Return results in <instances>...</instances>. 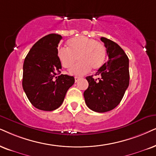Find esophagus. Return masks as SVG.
<instances>
[{
    "instance_id": "34e87169",
    "label": "esophagus",
    "mask_w": 156,
    "mask_h": 156,
    "mask_svg": "<svg viewBox=\"0 0 156 156\" xmlns=\"http://www.w3.org/2000/svg\"><path fill=\"white\" fill-rule=\"evenodd\" d=\"M79 79H80L79 77H78V76H76V77H75V81H76V82H78V80H79Z\"/></svg>"
}]
</instances>
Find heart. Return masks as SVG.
<instances>
[{"label": "heart", "mask_w": 156, "mask_h": 156, "mask_svg": "<svg viewBox=\"0 0 156 156\" xmlns=\"http://www.w3.org/2000/svg\"><path fill=\"white\" fill-rule=\"evenodd\" d=\"M67 44L68 49L60 47L57 55L65 68H70L78 58L80 62L69 70L71 75L83 76L88 73L90 68L97 70L105 63L106 49L101 42L80 36L70 39Z\"/></svg>", "instance_id": "obj_1"}]
</instances>
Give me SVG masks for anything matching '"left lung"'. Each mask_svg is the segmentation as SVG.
<instances>
[{"instance_id":"1","label":"left lung","mask_w":156,"mask_h":156,"mask_svg":"<svg viewBox=\"0 0 156 156\" xmlns=\"http://www.w3.org/2000/svg\"><path fill=\"white\" fill-rule=\"evenodd\" d=\"M106 48L108 61L98 69L94 79L86 77L88 87L83 93L86 105L96 112L114 109L122 101L129 83V59L124 50L113 41L101 37Z\"/></svg>"}]
</instances>
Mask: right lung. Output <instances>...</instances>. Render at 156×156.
Instances as JSON below:
<instances>
[{
  "label": "right lung",
  "mask_w": 156,
  "mask_h": 156,
  "mask_svg": "<svg viewBox=\"0 0 156 156\" xmlns=\"http://www.w3.org/2000/svg\"><path fill=\"white\" fill-rule=\"evenodd\" d=\"M62 37L50 34L35 43L25 58L22 86L27 98L34 107L53 111L60 107L73 76L61 73L62 66L58 58V47Z\"/></svg>",
  "instance_id": "obj_1"
}]
</instances>
